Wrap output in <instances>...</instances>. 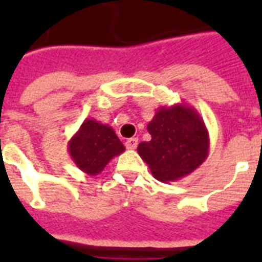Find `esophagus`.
<instances>
[{
  "instance_id": "1",
  "label": "esophagus",
  "mask_w": 262,
  "mask_h": 262,
  "mask_svg": "<svg viewBox=\"0 0 262 262\" xmlns=\"http://www.w3.org/2000/svg\"><path fill=\"white\" fill-rule=\"evenodd\" d=\"M137 144H139V139H136V137H132V139H127L125 145H126L127 149H135L137 147Z\"/></svg>"
}]
</instances>
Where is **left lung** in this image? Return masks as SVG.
<instances>
[{
    "label": "left lung",
    "instance_id": "left-lung-1",
    "mask_svg": "<svg viewBox=\"0 0 262 262\" xmlns=\"http://www.w3.org/2000/svg\"><path fill=\"white\" fill-rule=\"evenodd\" d=\"M151 140L137 152L162 182H174L191 174L209 154V135L197 110L185 103L162 106L147 126Z\"/></svg>",
    "mask_w": 262,
    "mask_h": 262
}]
</instances>
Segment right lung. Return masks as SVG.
I'll return each mask as SVG.
<instances>
[{"mask_svg":"<svg viewBox=\"0 0 262 262\" xmlns=\"http://www.w3.org/2000/svg\"><path fill=\"white\" fill-rule=\"evenodd\" d=\"M68 151L81 171L98 175L113 158L125 151V147L113 127L88 118L69 140Z\"/></svg>","mask_w":262,"mask_h":262,"instance_id":"add662e5","label":"right lung"}]
</instances>
